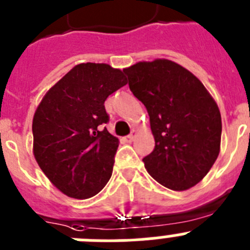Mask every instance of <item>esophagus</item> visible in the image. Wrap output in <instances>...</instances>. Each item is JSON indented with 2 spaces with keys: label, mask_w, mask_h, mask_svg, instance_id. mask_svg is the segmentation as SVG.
Returning <instances> with one entry per match:
<instances>
[{
  "label": "esophagus",
  "mask_w": 250,
  "mask_h": 250,
  "mask_svg": "<svg viewBox=\"0 0 250 250\" xmlns=\"http://www.w3.org/2000/svg\"><path fill=\"white\" fill-rule=\"evenodd\" d=\"M136 134H138V131H136V130H132L131 134H130L129 136H126V141H129V143L134 141V139L136 138Z\"/></svg>",
  "instance_id": "1"
}]
</instances>
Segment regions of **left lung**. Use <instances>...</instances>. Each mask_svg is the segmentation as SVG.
Segmentation results:
<instances>
[{
	"label": "left lung",
	"instance_id": "left-lung-1",
	"mask_svg": "<svg viewBox=\"0 0 250 250\" xmlns=\"http://www.w3.org/2000/svg\"><path fill=\"white\" fill-rule=\"evenodd\" d=\"M150 116L155 147L143 159L147 173L171 190L190 189L220 151L222 116L202 81L171 60L140 61L123 70Z\"/></svg>",
	"mask_w": 250,
	"mask_h": 250
}]
</instances>
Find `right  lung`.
Returning a JSON list of instances; mask_svg holds the SVG:
<instances>
[{"label": "right lung", "instance_id": "add662e5", "mask_svg": "<svg viewBox=\"0 0 250 250\" xmlns=\"http://www.w3.org/2000/svg\"><path fill=\"white\" fill-rule=\"evenodd\" d=\"M126 83L120 68L79 63L37 106L32 120L35 159L65 195L89 199L111 178L119 139L103 129L109 121L104 103Z\"/></svg>", "mask_w": 250, "mask_h": 250}]
</instances>
